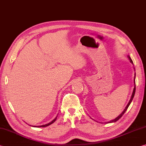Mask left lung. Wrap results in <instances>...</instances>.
I'll return each instance as SVG.
<instances>
[{
    "instance_id": "8db88e82",
    "label": "left lung",
    "mask_w": 146,
    "mask_h": 146,
    "mask_svg": "<svg viewBox=\"0 0 146 146\" xmlns=\"http://www.w3.org/2000/svg\"><path fill=\"white\" fill-rule=\"evenodd\" d=\"M129 60H130V62H131L132 64H133V61H132V60H131V58H130V56H129ZM134 82H135V88H134V90H133V94H132V96H131V99H130V100H129V103H128V104L127 105V106L126 107H125V110L123 111V112L121 113V114L118 116V117H117V118H116L115 119H114V120H111V121H110V122H116V121H117L118 120H119L120 118L122 117V115L124 114V113L126 111V110H127V108H128V107H129V106L130 105V104H131V102H132V100H133V97H134V96H135V90H136V86H135V80H134Z\"/></svg>"
}]
</instances>
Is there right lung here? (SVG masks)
<instances>
[{
  "instance_id": "obj_1",
  "label": "right lung",
  "mask_w": 146,
  "mask_h": 146,
  "mask_svg": "<svg viewBox=\"0 0 146 146\" xmlns=\"http://www.w3.org/2000/svg\"><path fill=\"white\" fill-rule=\"evenodd\" d=\"M56 118H57V117H56L55 119H54L53 120H52V122H49V123H48V124H45V125H40V126H38V127H46V126H48V125H51V123H53L54 122H55V120H56ZM33 127H36V126H33Z\"/></svg>"
}]
</instances>
